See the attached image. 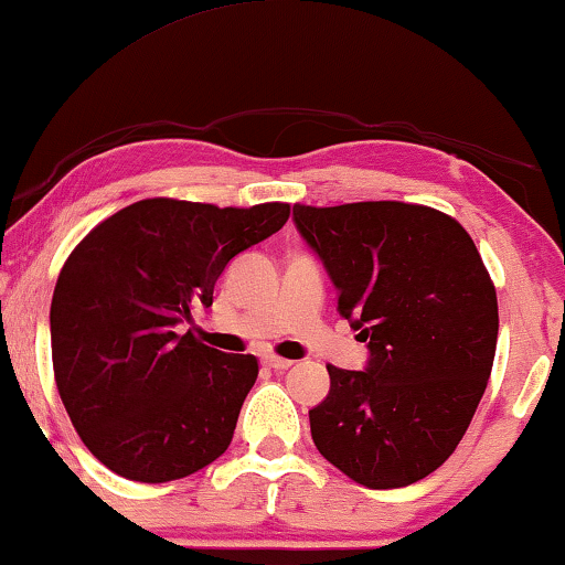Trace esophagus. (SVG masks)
Returning <instances> with one entry per match:
<instances>
[{
    "instance_id": "34e87169",
    "label": "esophagus",
    "mask_w": 565,
    "mask_h": 565,
    "mask_svg": "<svg viewBox=\"0 0 565 565\" xmlns=\"http://www.w3.org/2000/svg\"><path fill=\"white\" fill-rule=\"evenodd\" d=\"M264 365L271 367V370H289L294 363L286 358H276V355H264Z\"/></svg>"
}]
</instances>
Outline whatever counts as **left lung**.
Instances as JSON below:
<instances>
[{
    "label": "left lung",
    "instance_id": "left-lung-1",
    "mask_svg": "<svg viewBox=\"0 0 565 565\" xmlns=\"http://www.w3.org/2000/svg\"><path fill=\"white\" fill-rule=\"evenodd\" d=\"M301 238L367 342L365 370L327 365L311 439L370 490L408 487L451 457L482 401L498 348V294L451 215L398 200L294 205Z\"/></svg>",
    "mask_w": 565,
    "mask_h": 565
}]
</instances>
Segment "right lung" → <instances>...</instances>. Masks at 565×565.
<instances>
[{
    "label": "right lung",
    "instance_id": "add662e5",
    "mask_svg": "<svg viewBox=\"0 0 565 565\" xmlns=\"http://www.w3.org/2000/svg\"><path fill=\"white\" fill-rule=\"evenodd\" d=\"M289 221L286 202L217 207L149 198L98 223L57 276V393L88 451L134 482L195 475L228 449L258 377L254 355L177 334L217 276Z\"/></svg>",
    "mask_w": 565,
    "mask_h": 565
}]
</instances>
